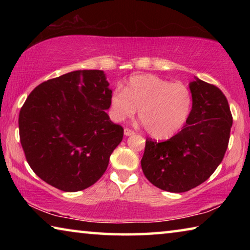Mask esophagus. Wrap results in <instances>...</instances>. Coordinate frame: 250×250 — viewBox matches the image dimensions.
I'll use <instances>...</instances> for the list:
<instances>
[{
    "label": "esophagus",
    "mask_w": 250,
    "mask_h": 250,
    "mask_svg": "<svg viewBox=\"0 0 250 250\" xmlns=\"http://www.w3.org/2000/svg\"><path fill=\"white\" fill-rule=\"evenodd\" d=\"M132 134H134V131L130 130L128 128L125 129V137H130V135H132Z\"/></svg>",
    "instance_id": "1"
}]
</instances>
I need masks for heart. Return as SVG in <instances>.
<instances>
[{
  "instance_id": "obj_1",
  "label": "heart",
  "mask_w": 250,
  "mask_h": 250,
  "mask_svg": "<svg viewBox=\"0 0 250 250\" xmlns=\"http://www.w3.org/2000/svg\"><path fill=\"white\" fill-rule=\"evenodd\" d=\"M110 105L116 121L131 118L139 109L147 133L155 139H167L185 125L191 113L192 95L184 83L150 74L135 75L125 90L118 88L112 92Z\"/></svg>"
}]
</instances>
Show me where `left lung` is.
I'll return each mask as SVG.
<instances>
[{"instance_id":"1","label":"left lung","mask_w":250,"mask_h":250,"mask_svg":"<svg viewBox=\"0 0 250 250\" xmlns=\"http://www.w3.org/2000/svg\"><path fill=\"white\" fill-rule=\"evenodd\" d=\"M192 110L179 133L164 142L146 139L142 171L156 188L183 193L213 174L229 141L232 117L225 95L195 77L189 83Z\"/></svg>"}]
</instances>
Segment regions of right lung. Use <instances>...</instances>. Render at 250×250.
Segmentation results:
<instances>
[{"label":"right lung","instance_id":"add662e5","mask_svg":"<svg viewBox=\"0 0 250 250\" xmlns=\"http://www.w3.org/2000/svg\"><path fill=\"white\" fill-rule=\"evenodd\" d=\"M112 90L103 70L49 79L27 97L19 117L21 145L35 174L64 192L95 184L124 137L110 120Z\"/></svg>","mask_w":250,"mask_h":250}]
</instances>
